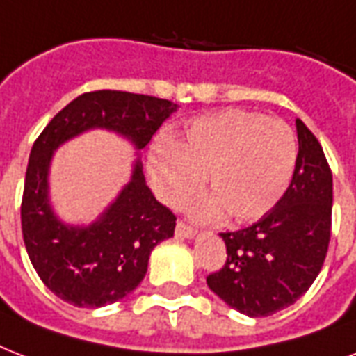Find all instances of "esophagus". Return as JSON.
Listing matches in <instances>:
<instances>
[{
    "label": "esophagus",
    "instance_id": "obj_1",
    "mask_svg": "<svg viewBox=\"0 0 356 356\" xmlns=\"http://www.w3.org/2000/svg\"><path fill=\"white\" fill-rule=\"evenodd\" d=\"M175 236H177V238H194L195 231L192 227H188L186 223L179 222L177 227H175Z\"/></svg>",
    "mask_w": 356,
    "mask_h": 356
}]
</instances>
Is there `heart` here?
I'll return each mask as SVG.
<instances>
[{
  "label": "heart",
  "mask_w": 356,
  "mask_h": 356,
  "mask_svg": "<svg viewBox=\"0 0 356 356\" xmlns=\"http://www.w3.org/2000/svg\"><path fill=\"white\" fill-rule=\"evenodd\" d=\"M298 142L275 118L248 111H223L197 118L183 136L162 140L147 156L151 186L164 205L181 209L201 190H212L192 218L254 222L279 203L292 181Z\"/></svg>",
  "instance_id": "b5f03b06"
}]
</instances>
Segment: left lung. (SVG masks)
Returning <instances> with one entry per match:
<instances>
[{"label": "left lung", "instance_id": "1", "mask_svg": "<svg viewBox=\"0 0 356 356\" xmlns=\"http://www.w3.org/2000/svg\"><path fill=\"white\" fill-rule=\"evenodd\" d=\"M292 183L251 227L222 233L227 260L207 284L231 309L264 318L293 305L316 281L331 238L332 175L320 142L301 120Z\"/></svg>", "mask_w": 356, "mask_h": 356}]
</instances>
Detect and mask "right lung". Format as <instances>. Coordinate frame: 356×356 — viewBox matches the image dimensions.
Listing matches in <instances>:
<instances>
[{"mask_svg":"<svg viewBox=\"0 0 356 356\" xmlns=\"http://www.w3.org/2000/svg\"><path fill=\"white\" fill-rule=\"evenodd\" d=\"M179 105L120 90L86 92L47 123L33 144L22 200V233L42 282L83 309L116 303L138 286L156 243L173 236L175 216L145 184L140 151ZM103 128L135 147L134 173L94 222H63L51 205L49 170L54 151L83 132Z\"/></svg>","mask_w":356,"mask_h":356,"instance_id":"obj_1","label":"right lung"}]
</instances>
